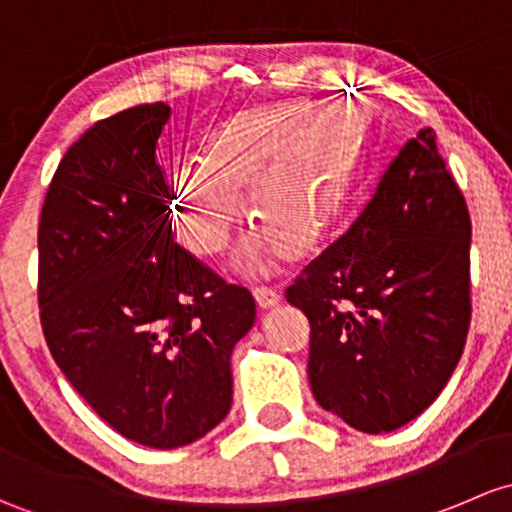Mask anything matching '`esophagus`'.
Returning <instances> with one entry per match:
<instances>
[{
  "instance_id": "1",
  "label": "esophagus",
  "mask_w": 512,
  "mask_h": 512,
  "mask_svg": "<svg viewBox=\"0 0 512 512\" xmlns=\"http://www.w3.org/2000/svg\"><path fill=\"white\" fill-rule=\"evenodd\" d=\"M254 298H256L258 308H276V305L281 303V293L273 291V288H268V286L256 288Z\"/></svg>"
}]
</instances>
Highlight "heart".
<instances>
[{
    "mask_svg": "<svg viewBox=\"0 0 512 512\" xmlns=\"http://www.w3.org/2000/svg\"><path fill=\"white\" fill-rule=\"evenodd\" d=\"M357 157V123L345 105L281 100L234 113L204 142L202 160L167 172L177 234L194 254L217 256L246 217L241 194L266 229L236 254L258 276L273 256L310 254L340 214Z\"/></svg>",
    "mask_w": 512,
    "mask_h": 512,
    "instance_id": "b5f03b06",
    "label": "heart"
}]
</instances>
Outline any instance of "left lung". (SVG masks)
I'll return each instance as SVG.
<instances>
[{
  "instance_id": "left-lung-1",
  "label": "left lung",
  "mask_w": 512,
  "mask_h": 512,
  "mask_svg": "<svg viewBox=\"0 0 512 512\" xmlns=\"http://www.w3.org/2000/svg\"><path fill=\"white\" fill-rule=\"evenodd\" d=\"M286 298L310 320L315 402L352 429L394 431L439 397L471 325V217L434 130L407 140Z\"/></svg>"
}]
</instances>
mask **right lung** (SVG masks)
Returning a JSON list of instances; mask_svg holds the SVG:
<instances>
[{"mask_svg":"<svg viewBox=\"0 0 512 512\" xmlns=\"http://www.w3.org/2000/svg\"><path fill=\"white\" fill-rule=\"evenodd\" d=\"M170 105L98 120L63 155L39 219V308L56 365L105 424L150 449L229 414L231 350L256 303L172 236L155 160Z\"/></svg>","mask_w":512,"mask_h":512,"instance_id":"1","label":"right lung"}]
</instances>
